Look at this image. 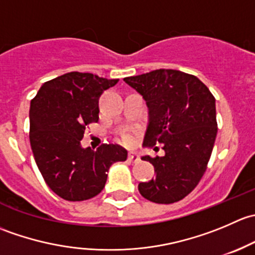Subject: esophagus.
Listing matches in <instances>:
<instances>
[{
    "instance_id": "1",
    "label": "esophagus",
    "mask_w": 255,
    "mask_h": 255,
    "mask_svg": "<svg viewBox=\"0 0 255 255\" xmlns=\"http://www.w3.org/2000/svg\"><path fill=\"white\" fill-rule=\"evenodd\" d=\"M128 159H129V161H132V163H138V161H139V154H138L137 151H130V153L128 154Z\"/></svg>"
}]
</instances>
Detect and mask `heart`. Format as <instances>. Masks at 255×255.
<instances>
[{"label":"heart","mask_w":255,"mask_h":255,"mask_svg":"<svg viewBox=\"0 0 255 255\" xmlns=\"http://www.w3.org/2000/svg\"><path fill=\"white\" fill-rule=\"evenodd\" d=\"M123 140H125L126 144L130 145L137 140V133L134 130H130V132H127L125 135H123Z\"/></svg>","instance_id":"1"}]
</instances>
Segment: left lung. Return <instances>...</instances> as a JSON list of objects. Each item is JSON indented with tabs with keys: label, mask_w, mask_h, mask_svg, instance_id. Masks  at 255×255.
I'll return each mask as SVG.
<instances>
[{
	"label": "left lung",
	"mask_w": 255,
	"mask_h": 255,
	"mask_svg": "<svg viewBox=\"0 0 255 255\" xmlns=\"http://www.w3.org/2000/svg\"><path fill=\"white\" fill-rule=\"evenodd\" d=\"M123 80L142 95L148 107L143 146L160 143L165 151L163 156H142L153 164L156 175L140 182L138 190L155 204L180 201L206 171L217 135L215 97L196 76L173 69Z\"/></svg>",
	"instance_id": "obj_1"
}]
</instances>
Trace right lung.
<instances>
[{
  "label": "right lung",
  "mask_w": 255,
  "mask_h": 255,
  "mask_svg": "<svg viewBox=\"0 0 255 255\" xmlns=\"http://www.w3.org/2000/svg\"><path fill=\"white\" fill-rule=\"evenodd\" d=\"M117 82L73 71L44 82L30 102L33 155L43 179L61 199L95 197L105 187L110 166L127 159L118 144H102L97 150L81 146L86 126L99 121L100 96Z\"/></svg>",
  "instance_id": "obj_1"
}]
</instances>
